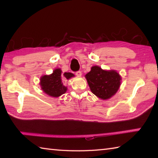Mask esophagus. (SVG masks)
<instances>
[{"mask_svg": "<svg viewBox=\"0 0 158 158\" xmlns=\"http://www.w3.org/2000/svg\"><path fill=\"white\" fill-rule=\"evenodd\" d=\"M81 74H82V73H81V71H78V72H77V73H76V75L78 77H81Z\"/></svg>", "mask_w": 158, "mask_h": 158, "instance_id": "esophagus-1", "label": "esophagus"}]
</instances>
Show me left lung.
I'll return each mask as SVG.
<instances>
[{"mask_svg":"<svg viewBox=\"0 0 158 158\" xmlns=\"http://www.w3.org/2000/svg\"><path fill=\"white\" fill-rule=\"evenodd\" d=\"M85 77L91 92L103 100L113 97L121 84V77L117 71L106 70L98 65L93 66Z\"/></svg>","mask_w":158,"mask_h":158,"instance_id":"1","label":"left lung"}]
</instances>
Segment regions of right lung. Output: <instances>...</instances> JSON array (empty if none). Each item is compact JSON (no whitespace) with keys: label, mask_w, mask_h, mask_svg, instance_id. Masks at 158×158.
<instances>
[{"label":"right lung","mask_w":158,"mask_h":158,"mask_svg":"<svg viewBox=\"0 0 158 158\" xmlns=\"http://www.w3.org/2000/svg\"><path fill=\"white\" fill-rule=\"evenodd\" d=\"M74 74L70 73H65L62 74L60 68H56L49 75H43L40 79V85L42 91L53 98L60 97L65 93L68 88L65 86L63 82L74 77Z\"/></svg>","instance_id":"1"}]
</instances>
